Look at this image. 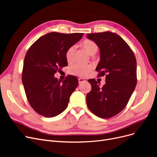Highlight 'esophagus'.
Wrapping results in <instances>:
<instances>
[{
  "mask_svg": "<svg viewBox=\"0 0 157 157\" xmlns=\"http://www.w3.org/2000/svg\"><path fill=\"white\" fill-rule=\"evenodd\" d=\"M85 81H86V80H85V79H83V78H79V79H78V82H79V84L81 83L85 82Z\"/></svg>",
  "mask_w": 157,
  "mask_h": 157,
  "instance_id": "esophagus-1",
  "label": "esophagus"
}]
</instances>
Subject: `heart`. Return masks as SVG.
<instances>
[{
	"mask_svg": "<svg viewBox=\"0 0 157 157\" xmlns=\"http://www.w3.org/2000/svg\"><path fill=\"white\" fill-rule=\"evenodd\" d=\"M79 46L91 56L96 54L99 49L98 44L94 41L88 39L83 40L79 44ZM75 54H76V49L74 47H71L67 50L65 56L67 62L69 64H71L74 62ZM92 67L90 65L74 64L70 67L69 72L74 76L83 77L86 76L88 73H89L92 71Z\"/></svg>",
	"mask_w": 157,
	"mask_h": 157,
	"instance_id": "heart-1",
	"label": "heart"
}]
</instances>
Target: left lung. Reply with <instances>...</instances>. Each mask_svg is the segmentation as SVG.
<instances>
[{
  "label": "left lung",
  "mask_w": 157,
  "mask_h": 157,
  "mask_svg": "<svg viewBox=\"0 0 157 157\" xmlns=\"http://www.w3.org/2000/svg\"><path fill=\"white\" fill-rule=\"evenodd\" d=\"M86 37L100 49L101 59L95 69L98 77L106 76V83L102 87L95 79L88 80L92 89L86 94V104L96 116L110 118L126 107L135 90L136 58L130 47L116 33H95L87 34Z\"/></svg>",
  "instance_id": "1"
}]
</instances>
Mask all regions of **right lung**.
Segmentation results:
<instances>
[{"label": "right lung", "mask_w": 157, "mask_h": 157, "mask_svg": "<svg viewBox=\"0 0 157 157\" xmlns=\"http://www.w3.org/2000/svg\"><path fill=\"white\" fill-rule=\"evenodd\" d=\"M83 35L49 33L38 39L25 54L22 80L26 97L33 110L44 117L63 112L78 85L76 76L69 75L62 81L54 75L68 65L67 50Z\"/></svg>", "instance_id": "add662e5"}]
</instances>
